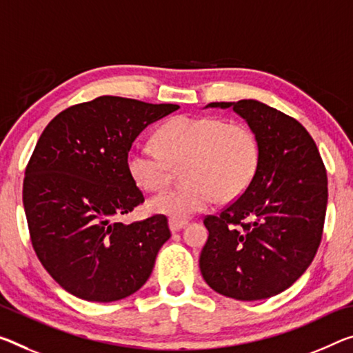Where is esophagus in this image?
I'll use <instances>...</instances> for the list:
<instances>
[{
	"label": "esophagus",
	"instance_id": "obj_1",
	"mask_svg": "<svg viewBox=\"0 0 353 353\" xmlns=\"http://www.w3.org/2000/svg\"><path fill=\"white\" fill-rule=\"evenodd\" d=\"M185 226H187V221H185V220H174V218H171V220H170V229H171V232L181 231V229L185 228Z\"/></svg>",
	"mask_w": 353,
	"mask_h": 353
}]
</instances>
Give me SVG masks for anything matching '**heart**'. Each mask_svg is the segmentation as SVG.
I'll list each match as a JSON object with an SVG mask.
<instances>
[{
  "mask_svg": "<svg viewBox=\"0 0 353 353\" xmlns=\"http://www.w3.org/2000/svg\"><path fill=\"white\" fill-rule=\"evenodd\" d=\"M157 146H133L127 154L128 174L138 187L157 192L182 166L185 183L149 201V209L183 220L221 201L239 198L259 165V143L242 122L216 116H177L155 135Z\"/></svg>",
  "mask_w": 353,
  "mask_h": 353,
  "instance_id": "1",
  "label": "heart"
}]
</instances>
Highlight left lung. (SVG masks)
<instances>
[{"label":"left lung","instance_id":"8db88e82","mask_svg":"<svg viewBox=\"0 0 353 353\" xmlns=\"http://www.w3.org/2000/svg\"><path fill=\"white\" fill-rule=\"evenodd\" d=\"M209 106L232 108L247 121L259 143V165L242 196L204 218L209 239L201 273L225 297L270 299L292 286L317 253L328 198L325 166L294 117L253 99Z\"/></svg>","mask_w":353,"mask_h":353}]
</instances>
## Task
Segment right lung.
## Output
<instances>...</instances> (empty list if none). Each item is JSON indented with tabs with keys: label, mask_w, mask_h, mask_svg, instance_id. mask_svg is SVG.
<instances>
[{
	"label": "right lung",
	"mask_w": 353,
	"mask_h": 353,
	"mask_svg": "<svg viewBox=\"0 0 353 353\" xmlns=\"http://www.w3.org/2000/svg\"><path fill=\"white\" fill-rule=\"evenodd\" d=\"M179 108L102 96L61 111L42 132L23 205L39 261L69 294L108 303L148 281L171 232L165 215L116 221L144 201L127 154L144 128Z\"/></svg>",
	"instance_id": "obj_1"
}]
</instances>
